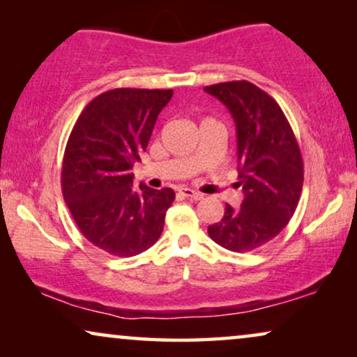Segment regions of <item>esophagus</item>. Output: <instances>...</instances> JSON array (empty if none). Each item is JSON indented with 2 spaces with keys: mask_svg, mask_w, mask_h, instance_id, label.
Here are the masks:
<instances>
[{
  "mask_svg": "<svg viewBox=\"0 0 357 357\" xmlns=\"http://www.w3.org/2000/svg\"><path fill=\"white\" fill-rule=\"evenodd\" d=\"M178 193L182 195V197L190 198V199H202L203 198L202 193L195 192V190H192V188H180Z\"/></svg>",
  "mask_w": 357,
  "mask_h": 357,
  "instance_id": "34e87169",
  "label": "esophagus"
}]
</instances>
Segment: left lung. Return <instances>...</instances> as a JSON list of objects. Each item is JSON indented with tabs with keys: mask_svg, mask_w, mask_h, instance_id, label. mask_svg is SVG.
Segmentation results:
<instances>
[{
	"mask_svg": "<svg viewBox=\"0 0 357 357\" xmlns=\"http://www.w3.org/2000/svg\"><path fill=\"white\" fill-rule=\"evenodd\" d=\"M204 91L231 112L237 131L238 187L243 202L226 204L209 237L231 252L265 245L287 226L299 203L304 164L299 144L278 102L248 81L219 82Z\"/></svg>",
	"mask_w": 357,
	"mask_h": 357,
	"instance_id": "obj_1",
	"label": "left lung"
}]
</instances>
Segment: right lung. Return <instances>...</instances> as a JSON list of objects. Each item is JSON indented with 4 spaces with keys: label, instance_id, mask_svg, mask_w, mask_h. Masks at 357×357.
<instances>
[{
    "label": "right lung",
    "instance_id": "obj_1",
    "mask_svg": "<svg viewBox=\"0 0 357 357\" xmlns=\"http://www.w3.org/2000/svg\"><path fill=\"white\" fill-rule=\"evenodd\" d=\"M172 89L107 91L81 112L61 167L63 198L82 236L110 255L135 257L164 229L172 188H133V164L146 151Z\"/></svg>",
    "mask_w": 357,
    "mask_h": 357
}]
</instances>
